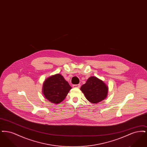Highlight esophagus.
Masks as SVG:
<instances>
[{"mask_svg": "<svg viewBox=\"0 0 147 147\" xmlns=\"http://www.w3.org/2000/svg\"><path fill=\"white\" fill-rule=\"evenodd\" d=\"M73 88H79L80 87V84H76V85H73Z\"/></svg>", "mask_w": 147, "mask_h": 147, "instance_id": "esophagus-1", "label": "esophagus"}]
</instances>
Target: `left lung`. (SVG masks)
<instances>
[{
    "instance_id": "obj_1",
    "label": "left lung",
    "mask_w": 147,
    "mask_h": 147,
    "mask_svg": "<svg viewBox=\"0 0 147 147\" xmlns=\"http://www.w3.org/2000/svg\"><path fill=\"white\" fill-rule=\"evenodd\" d=\"M108 89V86L104 82L95 77H90L80 88L85 98L92 104H97L104 100Z\"/></svg>"
}]
</instances>
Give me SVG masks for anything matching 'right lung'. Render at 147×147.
<instances>
[{
	"instance_id": "right-lung-1",
	"label": "right lung",
	"mask_w": 147,
	"mask_h": 147,
	"mask_svg": "<svg viewBox=\"0 0 147 147\" xmlns=\"http://www.w3.org/2000/svg\"><path fill=\"white\" fill-rule=\"evenodd\" d=\"M71 89L63 76L57 74L46 79L43 84L42 92L46 99L58 104L64 100Z\"/></svg>"
}]
</instances>
